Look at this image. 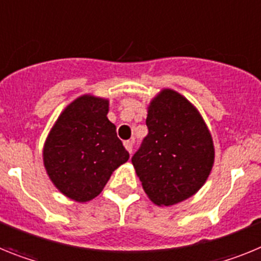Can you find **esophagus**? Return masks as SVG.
I'll return each mask as SVG.
<instances>
[{
    "instance_id": "esophagus-1",
    "label": "esophagus",
    "mask_w": 261,
    "mask_h": 261,
    "mask_svg": "<svg viewBox=\"0 0 261 261\" xmlns=\"http://www.w3.org/2000/svg\"><path fill=\"white\" fill-rule=\"evenodd\" d=\"M124 146H125V149L129 151V153H132V150H133V142L132 141H125L124 142Z\"/></svg>"
}]
</instances>
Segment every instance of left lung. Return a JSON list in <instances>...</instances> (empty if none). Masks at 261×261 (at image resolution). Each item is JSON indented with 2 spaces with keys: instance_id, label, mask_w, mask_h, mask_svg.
Returning a JSON list of instances; mask_svg holds the SVG:
<instances>
[{
  "instance_id": "1",
  "label": "left lung",
  "mask_w": 261,
  "mask_h": 261,
  "mask_svg": "<svg viewBox=\"0 0 261 261\" xmlns=\"http://www.w3.org/2000/svg\"><path fill=\"white\" fill-rule=\"evenodd\" d=\"M149 129L132 156L147 197L159 206L187 200L204 186L214 163L212 135L197 108L171 89L147 107Z\"/></svg>"
}]
</instances>
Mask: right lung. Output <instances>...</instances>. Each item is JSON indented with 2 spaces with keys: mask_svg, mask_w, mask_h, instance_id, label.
I'll return each mask as SVG.
<instances>
[{
  "mask_svg": "<svg viewBox=\"0 0 261 261\" xmlns=\"http://www.w3.org/2000/svg\"><path fill=\"white\" fill-rule=\"evenodd\" d=\"M108 99L82 95L62 111L43 147L47 174L69 199L86 202L102 192L129 153L108 120Z\"/></svg>",
  "mask_w": 261,
  "mask_h": 261,
  "instance_id": "1",
  "label": "right lung"
}]
</instances>
